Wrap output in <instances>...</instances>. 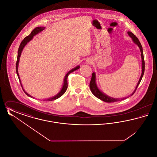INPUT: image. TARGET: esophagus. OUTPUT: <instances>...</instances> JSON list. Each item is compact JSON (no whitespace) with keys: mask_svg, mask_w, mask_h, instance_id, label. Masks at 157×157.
Segmentation results:
<instances>
[{"mask_svg":"<svg viewBox=\"0 0 157 157\" xmlns=\"http://www.w3.org/2000/svg\"><path fill=\"white\" fill-rule=\"evenodd\" d=\"M92 62V60L90 59H87L85 60V63L86 64H90Z\"/></svg>","mask_w":157,"mask_h":157,"instance_id":"1","label":"esophagus"}]
</instances>
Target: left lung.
Returning <instances> with one entry per match:
<instances>
[{
  "label": "left lung",
  "instance_id": "obj_1",
  "mask_svg": "<svg viewBox=\"0 0 157 157\" xmlns=\"http://www.w3.org/2000/svg\"><path fill=\"white\" fill-rule=\"evenodd\" d=\"M128 35L129 36V37H131L133 42L134 43L135 45H137L140 49V52H141V59H142V73L141 75L140 76V78L138 82V83L135 87L134 92L132 93V94H131L129 96H127V97L122 98H114L111 97L107 95H106L103 92H102L101 90L98 88V87L97 84L96 82V74L95 72L92 73V78H91V80L90 83V90H91L92 93L94 94V95H95L96 97L98 98V99H101L102 101H104L105 102H117L120 100H124L127 99V98H129L130 96H132L134 95V94L135 92V90H136L137 87L138 86L139 84L140 83V82L141 81L142 76L144 74V71H145V62H144V54H143V50H142V45L141 44L140 40H138V39L131 32H127Z\"/></svg>",
  "mask_w": 157,
  "mask_h": 157
}]
</instances>
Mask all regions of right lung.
I'll return each instance as SVG.
<instances>
[{"label": "right lung", "mask_w": 157, "mask_h": 157, "mask_svg": "<svg viewBox=\"0 0 157 157\" xmlns=\"http://www.w3.org/2000/svg\"><path fill=\"white\" fill-rule=\"evenodd\" d=\"M45 29V27H41V26L35 28L33 30H32V31L31 32V33H30V34L29 35H28V36H26V37H25V38L23 39V40L21 42V44H20V46H19V47L18 52H17V61H16V74H17V77H18L19 80V82L21 83V86H22V89L23 90V91H24V92H25V94H26L28 97L33 98L34 97H32V96L30 95L29 94H28V93H27V92L24 90V89L23 88L22 85V83H21V79H20V77H19V73H18V66H19V63L20 57H21V53H22V52L23 49L24 47H25L26 45H27V44H28V43H29V42H30V40L33 39V37L34 36L38 34L39 33L41 32L42 30H44ZM79 67H80V66H79V65H78V66H76V67H74L73 69H72L71 70H70V71L67 72V74H66V75L65 76L64 79H63V83L62 87V88H61L59 92V93H58L56 95L53 96L52 97L49 98H48V99H44V101H52L56 100V99H57L58 98H59L61 96H62V95L64 94V93L66 92L67 90V79L68 75H69V74H70L71 72H73L74 71H75L76 70L78 69Z\"/></svg>", "instance_id": "right-lung-1"}]
</instances>
